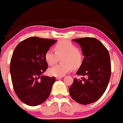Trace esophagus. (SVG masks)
Masks as SVG:
<instances>
[{"instance_id":"34e87169","label":"esophagus","mask_w":123,"mask_h":123,"mask_svg":"<svg viewBox=\"0 0 123 123\" xmlns=\"http://www.w3.org/2000/svg\"><path fill=\"white\" fill-rule=\"evenodd\" d=\"M63 76H62V77H56V79L57 80H60V79H61V78H63Z\"/></svg>"}]
</instances>
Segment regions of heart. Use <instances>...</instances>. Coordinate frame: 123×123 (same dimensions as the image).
<instances>
[{"label":"heart","mask_w":123,"mask_h":123,"mask_svg":"<svg viewBox=\"0 0 123 123\" xmlns=\"http://www.w3.org/2000/svg\"><path fill=\"white\" fill-rule=\"evenodd\" d=\"M61 57L62 63L58 64L49 69L51 76L62 77L73 69L81 66L83 55L78 47L68 40L61 41L56 44L55 49H49L45 53V60L49 65H53Z\"/></svg>","instance_id":"heart-1"}]
</instances>
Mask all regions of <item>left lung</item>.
<instances>
[{
    "instance_id": "8db88e82",
    "label": "left lung",
    "mask_w": 123,
    "mask_h": 123,
    "mask_svg": "<svg viewBox=\"0 0 123 123\" xmlns=\"http://www.w3.org/2000/svg\"><path fill=\"white\" fill-rule=\"evenodd\" d=\"M73 41L80 44L85 58L76 73L83 77L74 78L69 88V94L75 101L86 105L96 102L105 92L111 78V59L107 48L96 38Z\"/></svg>"
}]
</instances>
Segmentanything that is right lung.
<instances>
[{"instance_id": "1", "label": "right lung", "mask_w": 123, "mask_h": 123, "mask_svg": "<svg viewBox=\"0 0 123 123\" xmlns=\"http://www.w3.org/2000/svg\"><path fill=\"white\" fill-rule=\"evenodd\" d=\"M57 40L30 37L20 42L11 58L10 71L14 90L19 99L36 106L49 98L55 77L41 76L48 67L45 53Z\"/></svg>"}]
</instances>
